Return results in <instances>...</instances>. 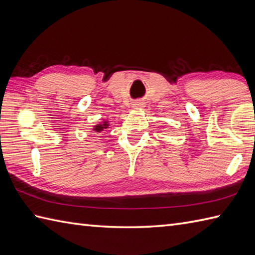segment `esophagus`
<instances>
[{"label": "esophagus", "mask_w": 255, "mask_h": 255, "mask_svg": "<svg viewBox=\"0 0 255 255\" xmlns=\"http://www.w3.org/2000/svg\"><path fill=\"white\" fill-rule=\"evenodd\" d=\"M144 105H143V103L142 102H137L136 104H134V107H137V108H142Z\"/></svg>", "instance_id": "34e87169"}]
</instances>
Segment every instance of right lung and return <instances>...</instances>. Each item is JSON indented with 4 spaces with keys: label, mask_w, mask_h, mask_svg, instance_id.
I'll list each match as a JSON object with an SVG mask.
<instances>
[{
    "label": "right lung",
    "mask_w": 255,
    "mask_h": 255,
    "mask_svg": "<svg viewBox=\"0 0 255 255\" xmlns=\"http://www.w3.org/2000/svg\"><path fill=\"white\" fill-rule=\"evenodd\" d=\"M110 125H111V122H108L107 119H104V121L94 125V126L92 127V130H93V132H102L104 130H107V129L110 128Z\"/></svg>",
    "instance_id": "right-lung-1"
}]
</instances>
